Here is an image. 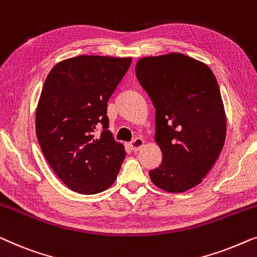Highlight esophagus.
<instances>
[{"mask_svg":"<svg viewBox=\"0 0 257 257\" xmlns=\"http://www.w3.org/2000/svg\"><path fill=\"white\" fill-rule=\"evenodd\" d=\"M143 146H144V140L141 139V137H136V139L133 140L132 143H130V147H132V149L134 151L140 150Z\"/></svg>","mask_w":257,"mask_h":257,"instance_id":"obj_1","label":"esophagus"}]
</instances>
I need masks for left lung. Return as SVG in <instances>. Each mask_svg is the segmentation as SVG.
Instances as JSON below:
<instances>
[{
  "instance_id": "left-lung-1",
  "label": "left lung",
  "mask_w": 257,
  "mask_h": 257,
  "mask_svg": "<svg viewBox=\"0 0 257 257\" xmlns=\"http://www.w3.org/2000/svg\"><path fill=\"white\" fill-rule=\"evenodd\" d=\"M135 70L156 108L155 140L163 154L150 178L166 192H185L202 182L225 143L218 82L207 65L182 53L142 58Z\"/></svg>"
}]
</instances>
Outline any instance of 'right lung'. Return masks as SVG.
I'll list each match as a JSON object with an SVG mask.
<instances>
[{"instance_id":"1","label":"right lung","mask_w":257,"mask_h":257,"mask_svg":"<svg viewBox=\"0 0 257 257\" xmlns=\"http://www.w3.org/2000/svg\"><path fill=\"white\" fill-rule=\"evenodd\" d=\"M130 64L132 58L78 56L46 78L36 134L48 163L72 191L96 194L116 179L125 150L108 130L107 102Z\"/></svg>"}]
</instances>
